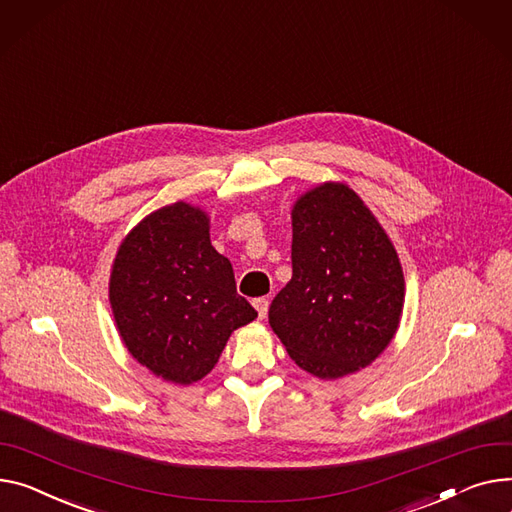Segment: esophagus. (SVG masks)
Here are the masks:
<instances>
[{
  "mask_svg": "<svg viewBox=\"0 0 512 512\" xmlns=\"http://www.w3.org/2000/svg\"><path fill=\"white\" fill-rule=\"evenodd\" d=\"M253 306H255V311H257V315H259V319H265L267 309H269V300H267V298H255V300H253Z\"/></svg>",
  "mask_w": 512,
  "mask_h": 512,
  "instance_id": "34e87169",
  "label": "esophagus"
}]
</instances>
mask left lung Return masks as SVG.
I'll return each mask as SVG.
<instances>
[{
  "instance_id": "obj_1",
  "label": "left lung",
  "mask_w": 512,
  "mask_h": 512,
  "mask_svg": "<svg viewBox=\"0 0 512 512\" xmlns=\"http://www.w3.org/2000/svg\"><path fill=\"white\" fill-rule=\"evenodd\" d=\"M405 280L389 234L339 181L292 206V278L269 306L288 356L323 381L377 360L399 329Z\"/></svg>"
}]
</instances>
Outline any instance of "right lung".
<instances>
[{
    "mask_svg": "<svg viewBox=\"0 0 512 512\" xmlns=\"http://www.w3.org/2000/svg\"><path fill=\"white\" fill-rule=\"evenodd\" d=\"M109 302L133 360L166 383L193 385L220 360L234 329L257 319L236 294L230 261L210 241V216L177 201L121 241Z\"/></svg>",
    "mask_w": 512,
    "mask_h": 512,
    "instance_id": "1",
    "label": "right lung"
}]
</instances>
